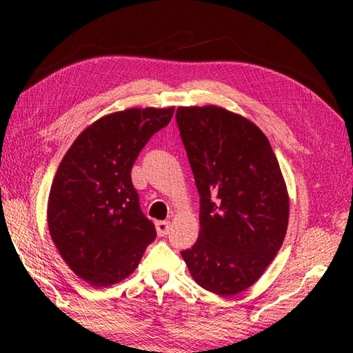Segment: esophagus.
Wrapping results in <instances>:
<instances>
[{
  "mask_svg": "<svg viewBox=\"0 0 353 353\" xmlns=\"http://www.w3.org/2000/svg\"><path fill=\"white\" fill-rule=\"evenodd\" d=\"M155 229H157L159 236H165L168 235V232L171 229V223L170 221H157V223H155Z\"/></svg>",
  "mask_w": 353,
  "mask_h": 353,
  "instance_id": "34e87169",
  "label": "esophagus"
}]
</instances>
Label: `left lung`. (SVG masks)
Returning <instances> with one entry per match:
<instances>
[{
  "label": "left lung",
  "instance_id": "8db88e82",
  "mask_svg": "<svg viewBox=\"0 0 353 353\" xmlns=\"http://www.w3.org/2000/svg\"><path fill=\"white\" fill-rule=\"evenodd\" d=\"M201 196L199 238L182 259L194 282L234 296L259 280L286 235L290 198L276 154L252 121L218 105L179 107Z\"/></svg>",
  "mask_w": 353,
  "mask_h": 353
}]
</instances>
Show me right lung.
I'll list each match as a JSON object with an SVG mask.
<instances>
[{
    "instance_id": "right-lung-1",
    "label": "right lung",
    "mask_w": 353,
    "mask_h": 353,
    "mask_svg": "<svg viewBox=\"0 0 353 353\" xmlns=\"http://www.w3.org/2000/svg\"><path fill=\"white\" fill-rule=\"evenodd\" d=\"M174 107L126 109L83 129L59 165L48 198V229L65 263L97 288L139 266L155 227L143 214L130 171Z\"/></svg>"
}]
</instances>
